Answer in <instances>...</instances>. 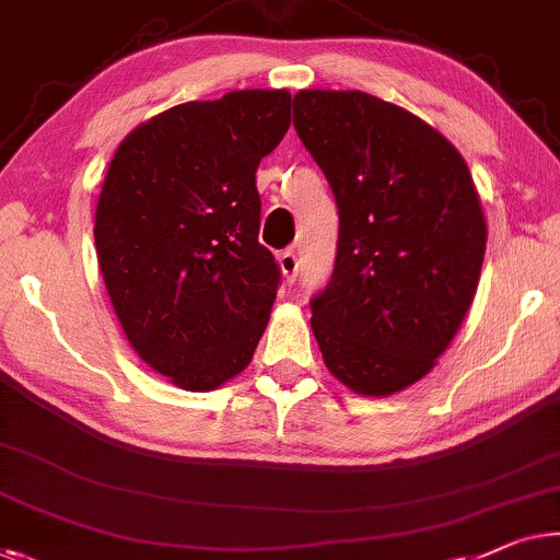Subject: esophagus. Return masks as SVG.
<instances>
[{"label":"esophagus","instance_id":"esophagus-1","mask_svg":"<svg viewBox=\"0 0 560 560\" xmlns=\"http://www.w3.org/2000/svg\"><path fill=\"white\" fill-rule=\"evenodd\" d=\"M278 265L282 275H285L288 282H293L298 278V255L293 253V249H285V253L278 255Z\"/></svg>","mask_w":560,"mask_h":560}]
</instances>
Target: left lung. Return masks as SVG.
<instances>
[{
	"label": "left lung",
	"instance_id": "left-lung-1",
	"mask_svg": "<svg viewBox=\"0 0 560 560\" xmlns=\"http://www.w3.org/2000/svg\"><path fill=\"white\" fill-rule=\"evenodd\" d=\"M293 126L334 189L340 230L313 334L340 384L392 396L424 378L472 305L488 245L462 153L401 105L300 91Z\"/></svg>",
	"mask_w": 560,
	"mask_h": 560
}]
</instances>
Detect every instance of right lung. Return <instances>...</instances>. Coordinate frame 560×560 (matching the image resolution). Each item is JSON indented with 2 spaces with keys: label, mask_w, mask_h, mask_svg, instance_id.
I'll return each instance as SVG.
<instances>
[{
  "label": "right lung",
  "mask_w": 560,
  "mask_h": 560,
  "mask_svg": "<svg viewBox=\"0 0 560 560\" xmlns=\"http://www.w3.org/2000/svg\"><path fill=\"white\" fill-rule=\"evenodd\" d=\"M290 128L288 91L174 105L113 153L95 253L128 343L184 392L242 374L265 334L280 270L257 242L255 172Z\"/></svg>",
  "instance_id": "right-lung-1"
}]
</instances>
